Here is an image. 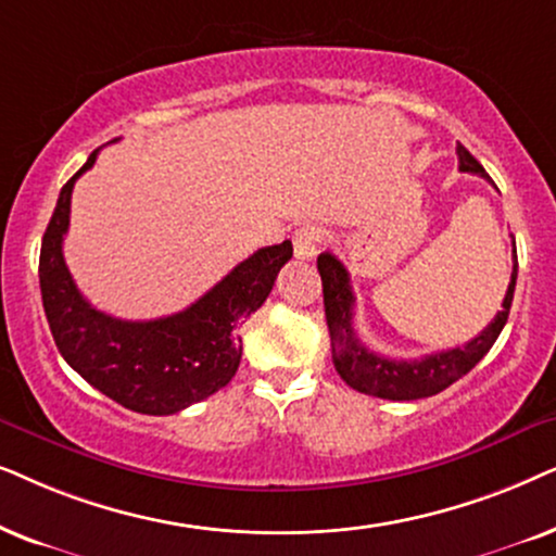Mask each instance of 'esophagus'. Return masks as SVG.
<instances>
[{
  "mask_svg": "<svg viewBox=\"0 0 556 556\" xmlns=\"http://www.w3.org/2000/svg\"><path fill=\"white\" fill-rule=\"evenodd\" d=\"M323 241V231L317 226H300L292 236V247H294V256L298 258H313L320 249Z\"/></svg>",
  "mask_w": 556,
  "mask_h": 556,
  "instance_id": "34e87169",
  "label": "esophagus"
}]
</instances>
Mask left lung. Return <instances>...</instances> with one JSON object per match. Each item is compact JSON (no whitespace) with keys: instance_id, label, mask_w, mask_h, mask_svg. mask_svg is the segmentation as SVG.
<instances>
[{"instance_id":"1","label":"left lung","mask_w":556,"mask_h":556,"mask_svg":"<svg viewBox=\"0 0 556 556\" xmlns=\"http://www.w3.org/2000/svg\"><path fill=\"white\" fill-rule=\"evenodd\" d=\"M457 160H460V173H472L480 177H488L483 165L457 144ZM491 180V177H488ZM317 271L323 279V300H325V320H328L330 330V345H332V366L340 374L348 387L361 391V394L391 399V402H412V399H427L440 394L450 383L463 379L470 368L483 355L491 351L495 340H498L503 325L508 320L510 302H514L516 290V274H519V258H516V243H514V271H510V282L503 298L501 313L488 323L483 332L468 340L465 345L450 348V351H440L425 358H409L396 361L387 358V355L368 351L361 343L353 330V307L355 298L351 290V277L348 269L338 262L336 256L325 254L317 256Z\"/></svg>"}]
</instances>
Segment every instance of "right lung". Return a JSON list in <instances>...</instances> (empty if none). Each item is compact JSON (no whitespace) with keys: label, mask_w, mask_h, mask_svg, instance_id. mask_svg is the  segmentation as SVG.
I'll return each instance as SVG.
<instances>
[{"label":"right lung","mask_w":556,"mask_h":556,"mask_svg":"<svg viewBox=\"0 0 556 556\" xmlns=\"http://www.w3.org/2000/svg\"><path fill=\"white\" fill-rule=\"evenodd\" d=\"M96 154L63 185L42 236L40 292L50 332L65 364L101 394L139 414H175L233 379L243 351L241 325L269 298L279 269L292 258V241L243 258L182 313L157 320L111 317L80 294L63 258L73 185Z\"/></svg>","instance_id":"1"}]
</instances>
